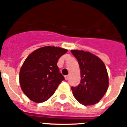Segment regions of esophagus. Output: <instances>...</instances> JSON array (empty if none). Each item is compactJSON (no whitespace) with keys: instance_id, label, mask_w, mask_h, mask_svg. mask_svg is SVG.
Returning <instances> with one entry per match:
<instances>
[{"instance_id":"34e87169","label":"esophagus","mask_w":127,"mask_h":127,"mask_svg":"<svg viewBox=\"0 0 127 127\" xmlns=\"http://www.w3.org/2000/svg\"><path fill=\"white\" fill-rule=\"evenodd\" d=\"M64 78H65V80H68V79H69V75L65 76H64Z\"/></svg>"}]
</instances>
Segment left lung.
<instances>
[{"instance_id": "obj_1", "label": "left lung", "mask_w": 127, "mask_h": 127, "mask_svg": "<svg viewBox=\"0 0 127 127\" xmlns=\"http://www.w3.org/2000/svg\"><path fill=\"white\" fill-rule=\"evenodd\" d=\"M81 69V82L71 87L74 96L83 105L98 103L108 88V76L103 61L90 52L71 50Z\"/></svg>"}]
</instances>
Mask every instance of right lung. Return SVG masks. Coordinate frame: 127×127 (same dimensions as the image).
<instances>
[{
	"instance_id": "right-lung-1",
	"label": "right lung",
	"mask_w": 127,
	"mask_h": 127,
	"mask_svg": "<svg viewBox=\"0 0 127 127\" xmlns=\"http://www.w3.org/2000/svg\"><path fill=\"white\" fill-rule=\"evenodd\" d=\"M67 51L59 47L44 46L35 50L24 61L19 82L24 94L32 101L42 103L49 99L64 80L57 63Z\"/></svg>"
}]
</instances>
